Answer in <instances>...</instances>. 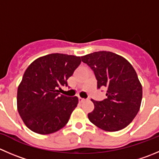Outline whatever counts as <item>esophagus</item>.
<instances>
[{
	"label": "esophagus",
	"mask_w": 159,
	"mask_h": 159,
	"mask_svg": "<svg viewBox=\"0 0 159 159\" xmlns=\"http://www.w3.org/2000/svg\"><path fill=\"white\" fill-rule=\"evenodd\" d=\"M78 100H79V102H82L84 101V98H81V97H79V98H78Z\"/></svg>",
	"instance_id": "1"
}]
</instances>
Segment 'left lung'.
Segmentation results:
<instances>
[{"mask_svg": "<svg viewBox=\"0 0 159 159\" xmlns=\"http://www.w3.org/2000/svg\"><path fill=\"white\" fill-rule=\"evenodd\" d=\"M81 57L93 70L98 89H107V98L92 100L95 108L88 114L90 122L105 131L125 128L138 114L142 99V85L133 66L122 56L109 51Z\"/></svg>", "mask_w": 159, "mask_h": 159, "instance_id": "left-lung-1", "label": "left lung"}]
</instances>
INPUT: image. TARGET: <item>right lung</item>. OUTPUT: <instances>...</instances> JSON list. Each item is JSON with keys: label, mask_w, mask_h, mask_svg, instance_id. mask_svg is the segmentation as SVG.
Instances as JSON below:
<instances>
[{"label": "right lung", "mask_w": 159, "mask_h": 159, "mask_svg": "<svg viewBox=\"0 0 159 159\" xmlns=\"http://www.w3.org/2000/svg\"><path fill=\"white\" fill-rule=\"evenodd\" d=\"M81 62L80 57L51 53L27 67L18 87L17 109L32 131L50 134L67 124L78 98L60 95L58 89L67 86V79Z\"/></svg>", "instance_id": "add662e5"}]
</instances>
